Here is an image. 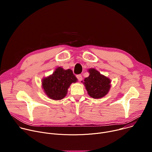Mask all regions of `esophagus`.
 I'll return each instance as SVG.
<instances>
[{
  "label": "esophagus",
  "instance_id": "34e87169",
  "mask_svg": "<svg viewBox=\"0 0 152 152\" xmlns=\"http://www.w3.org/2000/svg\"><path fill=\"white\" fill-rule=\"evenodd\" d=\"M76 77H77V79H78V80L79 81H81L82 80V76L80 75H77L76 76Z\"/></svg>",
  "mask_w": 152,
  "mask_h": 152
}]
</instances>
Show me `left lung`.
Instances as JSON below:
<instances>
[{"instance_id": "left-lung-1", "label": "left lung", "mask_w": 152, "mask_h": 152, "mask_svg": "<svg viewBox=\"0 0 152 152\" xmlns=\"http://www.w3.org/2000/svg\"><path fill=\"white\" fill-rule=\"evenodd\" d=\"M88 72L89 76L83 82L89 96L94 99L105 96L111 88V80L94 69H90Z\"/></svg>"}]
</instances>
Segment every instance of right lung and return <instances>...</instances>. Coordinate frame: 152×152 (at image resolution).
<instances>
[{
    "instance_id": "obj_1",
    "label": "right lung",
    "mask_w": 152,
    "mask_h": 152,
    "mask_svg": "<svg viewBox=\"0 0 152 152\" xmlns=\"http://www.w3.org/2000/svg\"><path fill=\"white\" fill-rule=\"evenodd\" d=\"M77 80L72 70L59 67L52 75L42 79V86L48 97L59 100L66 97L70 85Z\"/></svg>"
}]
</instances>
